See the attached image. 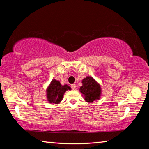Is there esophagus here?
I'll return each mask as SVG.
<instances>
[{"mask_svg": "<svg viewBox=\"0 0 149 149\" xmlns=\"http://www.w3.org/2000/svg\"><path fill=\"white\" fill-rule=\"evenodd\" d=\"M71 88L72 90H75V88H76V84H71Z\"/></svg>", "mask_w": 149, "mask_h": 149, "instance_id": "1", "label": "esophagus"}]
</instances>
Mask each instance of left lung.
Wrapping results in <instances>:
<instances>
[{
  "instance_id": "1",
  "label": "left lung",
  "mask_w": 149,
  "mask_h": 149,
  "mask_svg": "<svg viewBox=\"0 0 149 149\" xmlns=\"http://www.w3.org/2000/svg\"><path fill=\"white\" fill-rule=\"evenodd\" d=\"M83 86L80 88V91L83 94L84 100L88 102H93L99 99L101 94L100 85L93 79V77L88 76L82 81Z\"/></svg>"
}]
</instances>
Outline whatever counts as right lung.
<instances>
[{
    "mask_svg": "<svg viewBox=\"0 0 149 149\" xmlns=\"http://www.w3.org/2000/svg\"><path fill=\"white\" fill-rule=\"evenodd\" d=\"M70 87L67 84L62 86L59 81L54 79L51 81L50 86L47 90V97L49 102L54 104H58L63 99V95Z\"/></svg>",
    "mask_w": 149,
    "mask_h": 149,
    "instance_id": "right-lung-1",
    "label": "right lung"
}]
</instances>
